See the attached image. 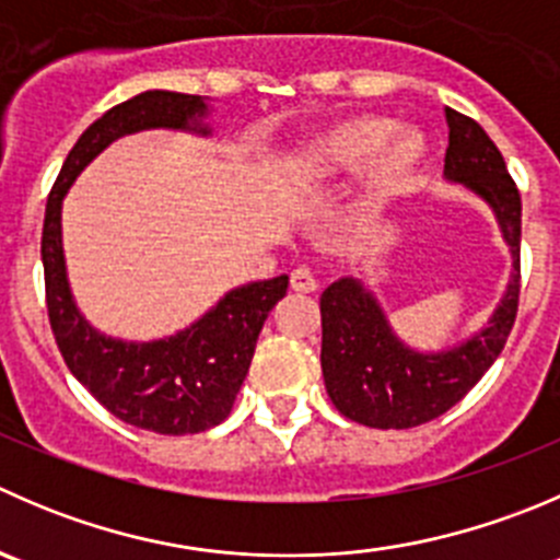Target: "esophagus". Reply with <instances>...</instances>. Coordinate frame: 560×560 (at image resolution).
Masks as SVG:
<instances>
[{"instance_id":"obj_1","label":"esophagus","mask_w":560,"mask_h":560,"mask_svg":"<svg viewBox=\"0 0 560 560\" xmlns=\"http://www.w3.org/2000/svg\"><path fill=\"white\" fill-rule=\"evenodd\" d=\"M290 284L295 292H314L319 287V279L314 276L312 268H303L301 265V268H295L290 273Z\"/></svg>"}]
</instances>
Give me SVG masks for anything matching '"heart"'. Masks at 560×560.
Returning a JSON list of instances; mask_svg holds the SVG:
<instances>
[{"label": "heart", "mask_w": 560, "mask_h": 560, "mask_svg": "<svg viewBox=\"0 0 560 560\" xmlns=\"http://www.w3.org/2000/svg\"><path fill=\"white\" fill-rule=\"evenodd\" d=\"M394 119L374 114L347 119L306 144L301 166L308 172H339L369 164L358 208L377 213L424 155V139L418 130L405 128L394 135Z\"/></svg>", "instance_id": "1"}]
</instances>
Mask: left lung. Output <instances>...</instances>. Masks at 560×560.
<instances>
[{
	"label": "left lung",
	"mask_w": 560,
	"mask_h": 560,
	"mask_svg": "<svg viewBox=\"0 0 560 560\" xmlns=\"http://www.w3.org/2000/svg\"><path fill=\"white\" fill-rule=\"evenodd\" d=\"M448 180L465 183L498 215L512 246L514 273L490 325L465 345L424 355L390 334L377 301L355 279H339L319 298L323 377L345 418L374 430H410L452 410L495 363L520 306V230L523 202L501 150L476 119L446 108Z\"/></svg>",
	"instance_id": "obj_1"
}]
</instances>
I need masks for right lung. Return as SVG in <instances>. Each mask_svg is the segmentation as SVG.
Returning <instances> with one entry per match:
<instances>
[{
  "instance_id": "right-lung-1",
  "label": "right lung",
  "mask_w": 560,
  "mask_h": 560,
  "mask_svg": "<svg viewBox=\"0 0 560 560\" xmlns=\"http://www.w3.org/2000/svg\"><path fill=\"white\" fill-rule=\"evenodd\" d=\"M205 101L186 92L150 90L117 103L97 117L65 159L51 186L43 221L40 257L46 276V308L54 339L73 377L119 421L159 435H197L230 416L252 366L257 336L270 308L287 295L290 279L232 290L213 312L172 339L125 345L95 334L70 298L62 259L59 210L70 183L117 136L142 128H191Z\"/></svg>"
}]
</instances>
